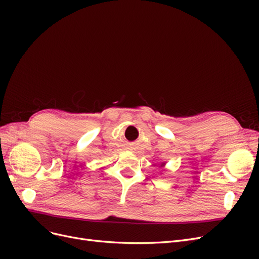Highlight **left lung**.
<instances>
[{"label": "left lung", "mask_w": 259, "mask_h": 259, "mask_svg": "<svg viewBox=\"0 0 259 259\" xmlns=\"http://www.w3.org/2000/svg\"><path fill=\"white\" fill-rule=\"evenodd\" d=\"M164 164H165V163H162V164H161V166H164Z\"/></svg>", "instance_id": "left-lung-1"}]
</instances>
